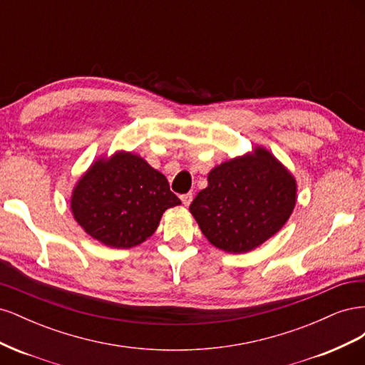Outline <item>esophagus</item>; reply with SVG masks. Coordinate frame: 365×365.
<instances>
[{"label":"esophagus","instance_id":"1","mask_svg":"<svg viewBox=\"0 0 365 365\" xmlns=\"http://www.w3.org/2000/svg\"><path fill=\"white\" fill-rule=\"evenodd\" d=\"M192 200H193V195H192V193H184V195H181V201H182V204H184L185 207L190 205Z\"/></svg>","mask_w":365,"mask_h":365}]
</instances>
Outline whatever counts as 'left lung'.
<instances>
[{"label":"left lung","mask_w":365,"mask_h":365,"mask_svg":"<svg viewBox=\"0 0 365 365\" xmlns=\"http://www.w3.org/2000/svg\"><path fill=\"white\" fill-rule=\"evenodd\" d=\"M207 181L189 210L210 244L225 252L257 248L286 224L295 207L292 173L260 146L216 165Z\"/></svg>","instance_id":"obj_1"}]
</instances>
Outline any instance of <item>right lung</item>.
<instances>
[{
	"instance_id": "1",
	"label": "right lung",
	"mask_w": 365,
	"mask_h": 365,
	"mask_svg": "<svg viewBox=\"0 0 365 365\" xmlns=\"http://www.w3.org/2000/svg\"><path fill=\"white\" fill-rule=\"evenodd\" d=\"M180 204L161 172L125 150L94 161L71 193L77 224L111 248L143 244L155 233L165 210Z\"/></svg>"
}]
</instances>
